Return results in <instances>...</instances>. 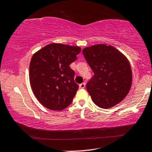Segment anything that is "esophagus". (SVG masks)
<instances>
[{"label": "esophagus", "mask_w": 152, "mask_h": 152, "mask_svg": "<svg viewBox=\"0 0 152 152\" xmlns=\"http://www.w3.org/2000/svg\"><path fill=\"white\" fill-rule=\"evenodd\" d=\"M86 86V83H82L81 84H79V87L80 88H84Z\"/></svg>", "instance_id": "1"}]
</instances>
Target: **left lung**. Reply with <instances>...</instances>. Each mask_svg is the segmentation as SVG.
<instances>
[{"label":"left lung","instance_id":"1","mask_svg":"<svg viewBox=\"0 0 152 152\" xmlns=\"http://www.w3.org/2000/svg\"><path fill=\"white\" fill-rule=\"evenodd\" d=\"M82 52L94 73L86 83L94 103L106 109L120 103L128 94L132 81L127 58L115 47L103 44L86 47Z\"/></svg>","mask_w":152,"mask_h":152}]
</instances>
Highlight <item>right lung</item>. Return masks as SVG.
<instances>
[{"mask_svg": "<svg viewBox=\"0 0 152 152\" xmlns=\"http://www.w3.org/2000/svg\"><path fill=\"white\" fill-rule=\"evenodd\" d=\"M81 52L78 47L50 44L32 56L30 81L34 96L42 105L52 110L70 105L78 89L75 72L69 66Z\"/></svg>", "mask_w": 152, "mask_h": 152, "instance_id": "right-lung-1", "label": "right lung"}]
</instances>
